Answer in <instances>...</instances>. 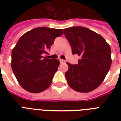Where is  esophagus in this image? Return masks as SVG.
Wrapping results in <instances>:
<instances>
[{
  "instance_id": "esophagus-1",
  "label": "esophagus",
  "mask_w": 121,
  "mask_h": 121,
  "mask_svg": "<svg viewBox=\"0 0 121 121\" xmlns=\"http://www.w3.org/2000/svg\"><path fill=\"white\" fill-rule=\"evenodd\" d=\"M60 63H65V61L60 59Z\"/></svg>"
}]
</instances>
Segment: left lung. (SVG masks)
I'll return each instance as SVG.
<instances>
[{"label": "left lung", "mask_w": 121, "mask_h": 121, "mask_svg": "<svg viewBox=\"0 0 121 121\" xmlns=\"http://www.w3.org/2000/svg\"><path fill=\"white\" fill-rule=\"evenodd\" d=\"M63 30L72 54L81 57L78 64L66 63L68 84L77 92H91L101 84L111 68V47L103 37L86 27L77 26Z\"/></svg>", "instance_id": "1"}]
</instances>
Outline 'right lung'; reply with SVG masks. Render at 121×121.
<instances>
[{
  "mask_svg": "<svg viewBox=\"0 0 121 121\" xmlns=\"http://www.w3.org/2000/svg\"><path fill=\"white\" fill-rule=\"evenodd\" d=\"M62 29L40 27L24 34L12 51L11 66L20 85L27 92L39 93L47 89L60 65L58 60L43 56L48 54Z\"/></svg>",
  "mask_w": 121,
  "mask_h": 121,
  "instance_id": "obj_1",
  "label": "right lung"
}]
</instances>
